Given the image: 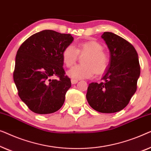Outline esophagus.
<instances>
[{
    "mask_svg": "<svg viewBox=\"0 0 151 151\" xmlns=\"http://www.w3.org/2000/svg\"><path fill=\"white\" fill-rule=\"evenodd\" d=\"M78 82V80H76V79H73V78H72L71 79V83L72 84H76V83Z\"/></svg>",
    "mask_w": 151,
    "mask_h": 151,
    "instance_id": "34e87169",
    "label": "esophagus"
}]
</instances>
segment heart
<instances>
[{"instance_id":"b5f03b06","label":"heart","mask_w":151,"mask_h":151,"mask_svg":"<svg viewBox=\"0 0 151 151\" xmlns=\"http://www.w3.org/2000/svg\"><path fill=\"white\" fill-rule=\"evenodd\" d=\"M103 47L94 40L81 43L76 48L69 44L62 52L63 63L67 67H71L76 63L78 55H86L83 59L82 65H76L68 72V75L75 79L88 78L94 75L103 73L109 65V57L103 51Z\"/></svg>"}]
</instances>
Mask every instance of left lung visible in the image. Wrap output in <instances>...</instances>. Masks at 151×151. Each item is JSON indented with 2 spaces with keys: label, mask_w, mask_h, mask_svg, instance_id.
<instances>
[{
  "label": "left lung",
  "mask_w": 151,
  "mask_h": 151,
  "mask_svg": "<svg viewBox=\"0 0 151 151\" xmlns=\"http://www.w3.org/2000/svg\"><path fill=\"white\" fill-rule=\"evenodd\" d=\"M110 52V63L102 82L89 84L86 99L101 113L120 111L128 105L137 90L140 75L138 55L132 44L111 32H104Z\"/></svg>",
  "instance_id": "obj_1"
}]
</instances>
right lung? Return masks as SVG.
Here are the masks:
<instances>
[{
    "mask_svg": "<svg viewBox=\"0 0 151 151\" xmlns=\"http://www.w3.org/2000/svg\"><path fill=\"white\" fill-rule=\"evenodd\" d=\"M73 40L70 34L44 30L25 40L17 51L14 81L18 96L34 113L52 114L63 105L71 81L65 75L62 52Z\"/></svg>",
    "mask_w": 151,
    "mask_h": 151,
    "instance_id": "obj_1",
    "label": "right lung"
}]
</instances>
